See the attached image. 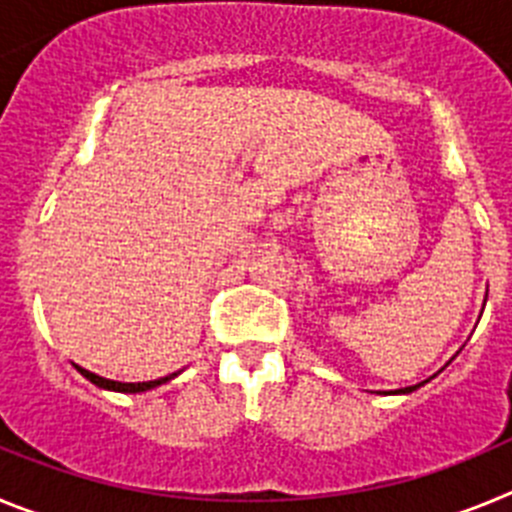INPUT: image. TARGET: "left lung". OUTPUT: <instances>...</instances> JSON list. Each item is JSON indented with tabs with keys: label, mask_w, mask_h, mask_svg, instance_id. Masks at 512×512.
I'll list each match as a JSON object with an SVG mask.
<instances>
[{
	"label": "left lung",
	"mask_w": 512,
	"mask_h": 512,
	"mask_svg": "<svg viewBox=\"0 0 512 512\" xmlns=\"http://www.w3.org/2000/svg\"><path fill=\"white\" fill-rule=\"evenodd\" d=\"M418 387H420V384H418ZM415 390V387H408V390H397V392H413Z\"/></svg>",
	"instance_id": "8db88e82"
}]
</instances>
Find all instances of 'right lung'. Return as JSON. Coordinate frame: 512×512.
<instances>
[{
	"mask_svg": "<svg viewBox=\"0 0 512 512\" xmlns=\"http://www.w3.org/2000/svg\"><path fill=\"white\" fill-rule=\"evenodd\" d=\"M76 369H79V372L84 374L89 382L97 384V387H104V390H115V392H146V390H151V387H158V384L169 382V379L174 377V374H171V377H161V379H156V382H112V379H104V377H99V374L87 372V369H81V366H76Z\"/></svg>",
	"mask_w": 512,
	"mask_h": 512,
	"instance_id": "right-lung-1",
	"label": "right lung"
}]
</instances>
